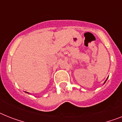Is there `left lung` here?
<instances>
[{
    "mask_svg": "<svg viewBox=\"0 0 122 122\" xmlns=\"http://www.w3.org/2000/svg\"><path fill=\"white\" fill-rule=\"evenodd\" d=\"M106 81H107V80H106ZM106 81H105V82H106Z\"/></svg>",
    "mask_w": 122,
    "mask_h": 122,
    "instance_id": "obj_1",
    "label": "left lung"
}]
</instances>
